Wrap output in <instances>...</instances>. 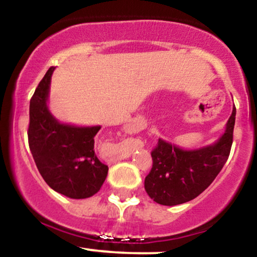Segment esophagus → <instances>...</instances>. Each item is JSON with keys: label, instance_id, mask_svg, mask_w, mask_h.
<instances>
[{"label": "esophagus", "instance_id": "1", "mask_svg": "<svg viewBox=\"0 0 257 257\" xmlns=\"http://www.w3.org/2000/svg\"><path fill=\"white\" fill-rule=\"evenodd\" d=\"M124 128L128 133H135V131H137V128H135L134 124H126Z\"/></svg>", "mask_w": 257, "mask_h": 257}]
</instances>
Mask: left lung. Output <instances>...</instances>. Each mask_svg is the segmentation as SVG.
Instances as JSON below:
<instances>
[{"instance_id": "1", "label": "left lung", "mask_w": 257, "mask_h": 257, "mask_svg": "<svg viewBox=\"0 0 257 257\" xmlns=\"http://www.w3.org/2000/svg\"><path fill=\"white\" fill-rule=\"evenodd\" d=\"M235 106L217 143L186 151L159 139L152 150V168L145 178L150 198L162 205H178L198 197L210 186L228 159L233 143Z\"/></svg>"}]
</instances>
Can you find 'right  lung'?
I'll return each mask as SVG.
<instances>
[{
  "instance_id": "add662e5",
  "label": "right lung",
  "mask_w": 257,
  "mask_h": 257,
  "mask_svg": "<svg viewBox=\"0 0 257 257\" xmlns=\"http://www.w3.org/2000/svg\"><path fill=\"white\" fill-rule=\"evenodd\" d=\"M54 69L49 67L30 100L29 146L49 187L69 198H89L99 192L108 172L94 152V138L101 126L63 124L52 116L47 99Z\"/></svg>"
}]
</instances>
